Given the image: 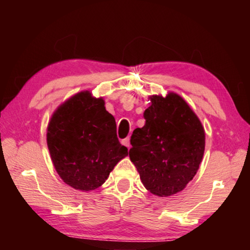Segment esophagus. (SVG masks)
Here are the masks:
<instances>
[{
	"label": "esophagus",
	"instance_id": "1",
	"mask_svg": "<svg viewBox=\"0 0 250 250\" xmlns=\"http://www.w3.org/2000/svg\"><path fill=\"white\" fill-rule=\"evenodd\" d=\"M122 145L125 146L128 149H130V138L128 137V138L124 139V140H122Z\"/></svg>",
	"mask_w": 250,
	"mask_h": 250
}]
</instances>
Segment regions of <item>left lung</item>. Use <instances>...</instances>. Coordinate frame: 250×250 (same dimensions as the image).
Wrapping results in <instances>:
<instances>
[{
    "mask_svg": "<svg viewBox=\"0 0 250 250\" xmlns=\"http://www.w3.org/2000/svg\"><path fill=\"white\" fill-rule=\"evenodd\" d=\"M146 125L131 135L129 156L145 188L171 196L193 180L205 150V131L188 103L174 92L152 96Z\"/></svg>",
    "mask_w": 250,
    "mask_h": 250,
    "instance_id": "obj_1",
    "label": "left lung"
}]
</instances>
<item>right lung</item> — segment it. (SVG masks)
Masks as SVG:
<instances>
[{
	"label": "right lung",
	"instance_id": "obj_1",
	"mask_svg": "<svg viewBox=\"0 0 250 250\" xmlns=\"http://www.w3.org/2000/svg\"><path fill=\"white\" fill-rule=\"evenodd\" d=\"M47 146L61 179L86 192L103 185L117 163L128 155L104 99L95 98L88 90L70 97L53 113Z\"/></svg>",
	"mask_w": 250,
	"mask_h": 250
}]
</instances>
